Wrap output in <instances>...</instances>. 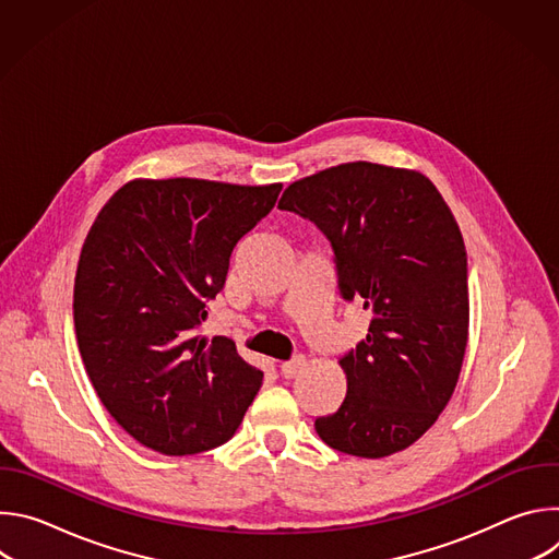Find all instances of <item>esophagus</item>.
Returning <instances> with one entry per match:
<instances>
[{
    "instance_id": "1",
    "label": "esophagus",
    "mask_w": 559,
    "mask_h": 559,
    "mask_svg": "<svg viewBox=\"0 0 559 559\" xmlns=\"http://www.w3.org/2000/svg\"><path fill=\"white\" fill-rule=\"evenodd\" d=\"M302 365H305V358H302V356H294L292 360L283 362V365H281V373H283V378H294V376L302 369Z\"/></svg>"
}]
</instances>
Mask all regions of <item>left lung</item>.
<instances>
[{
  "label": "left lung",
  "instance_id": "8db88e82",
  "mask_svg": "<svg viewBox=\"0 0 559 559\" xmlns=\"http://www.w3.org/2000/svg\"><path fill=\"white\" fill-rule=\"evenodd\" d=\"M278 207L328 236L341 298L371 313L338 358L345 401L316 433L358 457L412 447L447 407L468 336L466 250L449 205L420 173L356 162L292 183Z\"/></svg>",
  "mask_w": 559,
  "mask_h": 559
}]
</instances>
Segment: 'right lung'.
Wrapping results in <instances>:
<instances>
[{
    "instance_id": "add662e5",
    "label": "right lung",
    "mask_w": 559,
    "mask_h": 559,
    "mask_svg": "<svg viewBox=\"0 0 559 559\" xmlns=\"http://www.w3.org/2000/svg\"><path fill=\"white\" fill-rule=\"evenodd\" d=\"M283 186L132 181L99 212L74 276V332L110 416L143 447L229 440L263 382L227 336L199 334L229 259Z\"/></svg>"
}]
</instances>
